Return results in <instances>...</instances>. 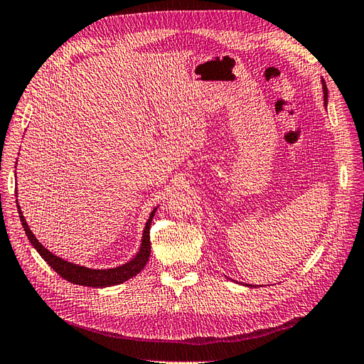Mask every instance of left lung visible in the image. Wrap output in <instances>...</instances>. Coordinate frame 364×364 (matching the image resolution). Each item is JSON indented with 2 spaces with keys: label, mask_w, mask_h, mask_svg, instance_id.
I'll use <instances>...</instances> for the list:
<instances>
[{
  "label": "left lung",
  "mask_w": 364,
  "mask_h": 364,
  "mask_svg": "<svg viewBox=\"0 0 364 364\" xmlns=\"http://www.w3.org/2000/svg\"><path fill=\"white\" fill-rule=\"evenodd\" d=\"M321 87H323V97H325V107H326L328 105V88L323 80H321ZM247 287H252V284H247Z\"/></svg>",
  "instance_id": "8db88e82"
}]
</instances>
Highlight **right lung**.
Returning <instances> with one entry per match:
<instances>
[{"label":"right lung","instance_id":"obj_1","mask_svg":"<svg viewBox=\"0 0 364 364\" xmlns=\"http://www.w3.org/2000/svg\"><path fill=\"white\" fill-rule=\"evenodd\" d=\"M16 203H18V200H16ZM16 206H18V214H19V219H21V223H23V228L26 231L27 239L31 240V243L33 245V248L47 262L48 267L53 268L63 279H65L67 282H70V283L82 284V287H90V288L113 287V284L124 283L129 279L134 277L136 274H139L144 269L146 262H149V259H150V250H151L150 227H151V220L154 218V213L158 208H154L151 211L149 220H146L145 228H144V234H142L141 248L130 262H127V263L121 264V267H116V268L92 269V268L81 267V264L67 262L61 257H58V255H55L47 248H44L43 245L39 243V240L35 237V234L31 231V228H28V225L26 222V218L23 215L21 208H19V205H16Z\"/></svg>","mask_w":364,"mask_h":364}]
</instances>
